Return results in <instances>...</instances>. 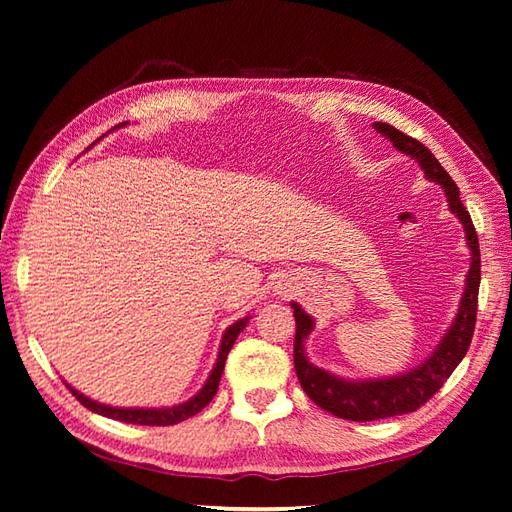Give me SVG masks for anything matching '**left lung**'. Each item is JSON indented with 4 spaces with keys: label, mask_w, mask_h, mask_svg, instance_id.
Listing matches in <instances>:
<instances>
[{
    "label": "left lung",
    "mask_w": 512,
    "mask_h": 512,
    "mask_svg": "<svg viewBox=\"0 0 512 512\" xmlns=\"http://www.w3.org/2000/svg\"><path fill=\"white\" fill-rule=\"evenodd\" d=\"M375 131L391 140L397 151L411 155L418 160L422 171L427 178L438 183L445 189L449 210H452L458 219H461L465 228L467 246L472 250V264L465 277V291L458 305V314L454 318L452 327L447 329L443 341L433 350L431 357L420 363L418 368L409 372H402L397 377L388 379H363L352 381L336 377L332 372L309 363L305 354V339L314 329V318L305 314L298 302H291L293 316H296V341H293V366H296V375L300 379L302 391H305L311 402L318 404L320 409L329 411L336 418L354 420V422H370L381 418H393V415L411 413L427 404L440 388H443L449 375L456 370L458 363L463 361L467 348L472 343L474 325H476V305H479V284H481V253H479V239H476V230L470 219V212L465 210L458 194V187L452 176L443 169L433 153L422 142L413 140V137L397 131L391 124L377 121Z\"/></svg>",
    "instance_id": "left-lung-1"
}]
</instances>
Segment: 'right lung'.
Instances as JSON below:
<instances>
[{"label": "right lung", "instance_id": "right-lung-1", "mask_svg": "<svg viewBox=\"0 0 512 512\" xmlns=\"http://www.w3.org/2000/svg\"><path fill=\"white\" fill-rule=\"evenodd\" d=\"M126 124V121H124ZM121 124V126H124ZM248 323V316L237 320L235 325H230L228 329H225L223 334V341H221V348H219V357H216V363L214 368L210 372V377H207L205 386L198 391L192 400H187L183 404L178 406H169V409H119V406H108V404H99L90 400V397H85L83 393L76 391V388H72L67 384L69 391H72V395L79 400L85 409H90L94 413L99 415H106V418H112V420H121V422H131V424H151V427H169V424H178L183 422L187 418H192V415H196L198 411H203L207 404L212 402V397L216 395V391H219V381H221V375H223V368H225V359H228V352L232 350V345H235L237 336L241 329L246 327Z\"/></svg>", "mask_w": 512, "mask_h": 512}]
</instances>
